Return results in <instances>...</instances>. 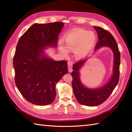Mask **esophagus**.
Here are the masks:
<instances>
[{
    "label": "esophagus",
    "instance_id": "1",
    "mask_svg": "<svg viewBox=\"0 0 132 132\" xmlns=\"http://www.w3.org/2000/svg\"><path fill=\"white\" fill-rule=\"evenodd\" d=\"M68 70L69 72H71L73 71V63L72 62H68Z\"/></svg>",
    "mask_w": 132,
    "mask_h": 132
}]
</instances>
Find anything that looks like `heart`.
I'll return each mask as SVG.
<instances>
[{
    "label": "heart",
    "instance_id": "1",
    "mask_svg": "<svg viewBox=\"0 0 132 132\" xmlns=\"http://www.w3.org/2000/svg\"><path fill=\"white\" fill-rule=\"evenodd\" d=\"M96 40V35L93 31L75 30L65 36V46L60 43L59 48L65 56H68L69 51H74L75 56L78 59H81L93 49Z\"/></svg>",
    "mask_w": 132,
    "mask_h": 132
}]
</instances>
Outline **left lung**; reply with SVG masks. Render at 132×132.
<instances>
[{
  "label": "left lung",
  "instance_id": "1",
  "mask_svg": "<svg viewBox=\"0 0 132 132\" xmlns=\"http://www.w3.org/2000/svg\"><path fill=\"white\" fill-rule=\"evenodd\" d=\"M94 27L97 32L98 37V41L95 49V52L102 47L110 48L113 54V67L112 75L109 81L97 88H90L83 84L80 77V70L89 58L74 64L73 71L71 73L74 94L77 100L80 104L87 106H96L104 102L117 85L119 78L120 52L116 41L109 31L100 27Z\"/></svg>",
  "mask_w": 132,
  "mask_h": 132
}]
</instances>
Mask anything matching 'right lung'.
Instances as JSON below:
<instances>
[{"instance_id":"1","label":"right lung","mask_w":132,"mask_h":132,"mask_svg":"<svg viewBox=\"0 0 132 132\" xmlns=\"http://www.w3.org/2000/svg\"><path fill=\"white\" fill-rule=\"evenodd\" d=\"M64 25L60 22L34 23L17 44L13 59L15 84L23 97L34 105L52 103L56 84L68 72L66 61H54L44 51L57 48Z\"/></svg>"}]
</instances>
